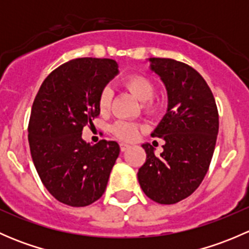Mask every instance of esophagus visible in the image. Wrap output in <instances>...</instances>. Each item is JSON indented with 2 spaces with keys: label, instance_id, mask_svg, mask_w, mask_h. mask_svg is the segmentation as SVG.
Here are the masks:
<instances>
[{
  "label": "esophagus",
  "instance_id": "esophagus-1",
  "mask_svg": "<svg viewBox=\"0 0 249 249\" xmlns=\"http://www.w3.org/2000/svg\"><path fill=\"white\" fill-rule=\"evenodd\" d=\"M130 148V145L127 144V143H120V150H122V152H125V150H127Z\"/></svg>",
  "mask_w": 249,
  "mask_h": 249
}]
</instances>
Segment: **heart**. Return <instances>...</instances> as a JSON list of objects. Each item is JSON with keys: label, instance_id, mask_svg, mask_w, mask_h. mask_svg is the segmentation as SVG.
I'll return each instance as SVG.
<instances>
[{"label": "heart", "instance_id": "obj_1", "mask_svg": "<svg viewBox=\"0 0 249 249\" xmlns=\"http://www.w3.org/2000/svg\"><path fill=\"white\" fill-rule=\"evenodd\" d=\"M125 87L140 102H148L154 96V87L148 78L143 76H131L125 80ZM112 99V89L106 87L101 91L99 97V107L101 110H106L109 107ZM112 132L120 140L131 141L136 137L139 126L135 123L126 120H118L113 124Z\"/></svg>", "mask_w": 249, "mask_h": 249}]
</instances>
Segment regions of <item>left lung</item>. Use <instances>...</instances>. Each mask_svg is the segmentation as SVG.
Returning <instances> with one entry per match:
<instances>
[{"mask_svg": "<svg viewBox=\"0 0 249 249\" xmlns=\"http://www.w3.org/2000/svg\"><path fill=\"white\" fill-rule=\"evenodd\" d=\"M148 61L166 88V114L150 134L165 144L164 152L155 155L154 148L143 143L147 159L137 178L149 199L172 205L201 184L214 152L219 118L212 91L199 72L172 59Z\"/></svg>", "mask_w": 249, "mask_h": 249, "instance_id": "obj_1", "label": "left lung"}]
</instances>
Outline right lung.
Here are the masks:
<instances>
[{
	"mask_svg": "<svg viewBox=\"0 0 249 249\" xmlns=\"http://www.w3.org/2000/svg\"><path fill=\"white\" fill-rule=\"evenodd\" d=\"M118 73L112 59L71 60L44 79L35 97L29 123L31 157L44 187L65 205L84 207L106 190L119 144L101 140L91 145L82 131L100 114V94Z\"/></svg>",
	"mask_w": 249,
	"mask_h": 249,
	"instance_id": "1",
	"label": "right lung"
}]
</instances>
